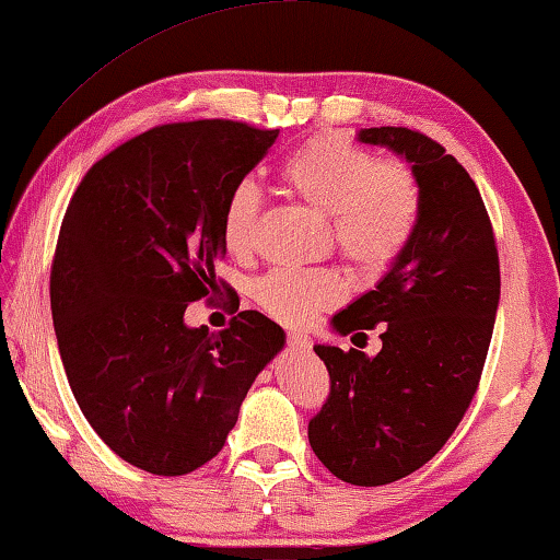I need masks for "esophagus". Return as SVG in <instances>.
<instances>
[{"label":"esophagus","mask_w":560,"mask_h":560,"mask_svg":"<svg viewBox=\"0 0 560 560\" xmlns=\"http://www.w3.org/2000/svg\"><path fill=\"white\" fill-rule=\"evenodd\" d=\"M289 348L296 350V353H308L311 350V338L308 336H289Z\"/></svg>","instance_id":"obj_1"}]
</instances>
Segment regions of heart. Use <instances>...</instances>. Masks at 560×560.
<instances>
[{
    "label": "heart",
    "instance_id": "1",
    "mask_svg": "<svg viewBox=\"0 0 560 560\" xmlns=\"http://www.w3.org/2000/svg\"><path fill=\"white\" fill-rule=\"evenodd\" d=\"M287 192L318 214L330 217L338 252L365 273H381L410 244L420 220V187L402 165L377 160L338 136H318L283 160ZM261 197L252 179L236 183L224 200L222 242L232 254H246L257 232ZM338 273L269 271L254 283V301L287 326H306L318 311L343 299Z\"/></svg>",
    "mask_w": 560,
    "mask_h": 560
}]
</instances>
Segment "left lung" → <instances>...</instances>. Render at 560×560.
Returning <instances> with one entry per match:
<instances>
[{
    "label": "left lung",
    "instance_id": "left-lung-1",
    "mask_svg": "<svg viewBox=\"0 0 560 560\" xmlns=\"http://www.w3.org/2000/svg\"><path fill=\"white\" fill-rule=\"evenodd\" d=\"M358 140L410 163L420 220L377 287L330 320L340 336L383 326L381 353L314 346L330 395L308 442L338 479L381 487L428 464L457 430L485 371L501 277L487 207L457 160L410 128H363Z\"/></svg>",
    "mask_w": 560,
    "mask_h": 560
}]
</instances>
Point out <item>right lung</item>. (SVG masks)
<instances>
[{
    "label": "right lung",
    "mask_w": 560,
    "mask_h": 560,
    "mask_svg": "<svg viewBox=\"0 0 560 560\" xmlns=\"http://www.w3.org/2000/svg\"><path fill=\"white\" fill-rule=\"evenodd\" d=\"M277 138L236 120L167 122L101 158L71 197L51 264L56 340L83 417L132 467L179 477L217 457L287 343L259 311L220 334L185 326L226 254V195Z\"/></svg>",
    "instance_id": "1"
}]
</instances>
